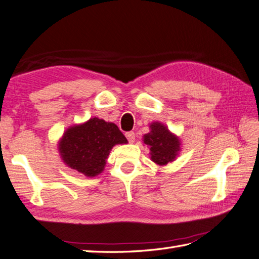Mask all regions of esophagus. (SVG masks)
<instances>
[{
    "label": "esophagus",
    "instance_id": "esophagus-1",
    "mask_svg": "<svg viewBox=\"0 0 259 259\" xmlns=\"http://www.w3.org/2000/svg\"><path fill=\"white\" fill-rule=\"evenodd\" d=\"M125 136H126V139L128 140L130 143H134V141H135V134H134V132H127V133L125 134Z\"/></svg>",
    "mask_w": 259,
    "mask_h": 259
}]
</instances>
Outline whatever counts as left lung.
Here are the masks:
<instances>
[{"label":"left lung","mask_w":259,"mask_h":259,"mask_svg":"<svg viewBox=\"0 0 259 259\" xmlns=\"http://www.w3.org/2000/svg\"><path fill=\"white\" fill-rule=\"evenodd\" d=\"M143 142L150 149L151 160L159 166H165L176 161L181 152L180 137L161 122L150 124V132L143 136Z\"/></svg>","instance_id":"1"}]
</instances>
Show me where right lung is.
<instances>
[{"label":"right lung","instance_id":"right-lung-1","mask_svg":"<svg viewBox=\"0 0 259 259\" xmlns=\"http://www.w3.org/2000/svg\"><path fill=\"white\" fill-rule=\"evenodd\" d=\"M127 143L117 125L93 117L69 126L58 142V151L68 167L94 178L104 171L113 147Z\"/></svg>","mask_w":259,"mask_h":259}]
</instances>
